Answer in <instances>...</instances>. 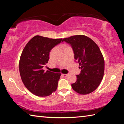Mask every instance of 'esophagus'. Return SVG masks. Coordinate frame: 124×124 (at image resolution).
Here are the masks:
<instances>
[{
	"mask_svg": "<svg viewBox=\"0 0 124 124\" xmlns=\"http://www.w3.org/2000/svg\"><path fill=\"white\" fill-rule=\"evenodd\" d=\"M67 75H68V74H62V76L63 77H64V78L67 77Z\"/></svg>",
	"mask_w": 124,
	"mask_h": 124,
	"instance_id": "obj_1",
	"label": "esophagus"
}]
</instances>
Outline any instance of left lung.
Here are the masks:
<instances>
[{"mask_svg":"<svg viewBox=\"0 0 124 124\" xmlns=\"http://www.w3.org/2000/svg\"><path fill=\"white\" fill-rule=\"evenodd\" d=\"M62 41L71 45L75 60L81 70L77 75V81L72 84L73 89L81 95L91 93L100 85L104 75V60L99 47L84 35L66 38Z\"/></svg>","mask_w":124,"mask_h":124,"instance_id":"1","label":"left lung"}]
</instances>
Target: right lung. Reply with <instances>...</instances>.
I'll return each mask as SVG.
<instances>
[{
    "mask_svg": "<svg viewBox=\"0 0 124 124\" xmlns=\"http://www.w3.org/2000/svg\"><path fill=\"white\" fill-rule=\"evenodd\" d=\"M62 39L36 35L23 50L19 62L21 78L27 89L35 95L48 96L57 89L61 74L45 72L43 68L49 60L50 51Z\"/></svg>",
    "mask_w": 124,
    "mask_h": 124,
    "instance_id": "right-lung-1",
    "label": "right lung"
}]
</instances>
